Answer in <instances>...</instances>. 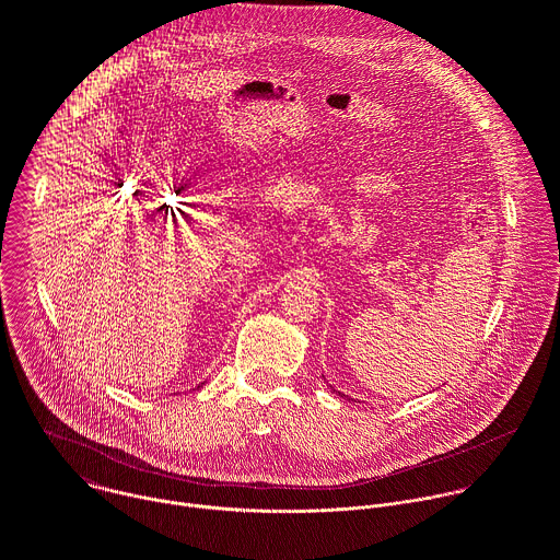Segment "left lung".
Listing matches in <instances>:
<instances>
[{
  "mask_svg": "<svg viewBox=\"0 0 560 560\" xmlns=\"http://www.w3.org/2000/svg\"><path fill=\"white\" fill-rule=\"evenodd\" d=\"M339 394H341V392H339ZM341 396H346V394H341Z\"/></svg>",
  "mask_w": 560,
  "mask_h": 560,
  "instance_id": "8db88e82",
  "label": "left lung"
}]
</instances>
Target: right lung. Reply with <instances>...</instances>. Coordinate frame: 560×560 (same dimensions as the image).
<instances>
[{"instance_id": "1", "label": "right lung", "mask_w": 560, "mask_h": 560, "mask_svg": "<svg viewBox=\"0 0 560 560\" xmlns=\"http://www.w3.org/2000/svg\"><path fill=\"white\" fill-rule=\"evenodd\" d=\"M201 385H203V383H201ZM201 385H199V387H201Z\"/></svg>"}]
</instances>
